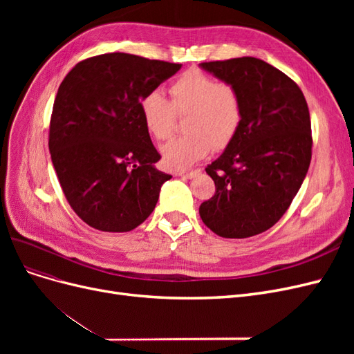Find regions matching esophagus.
<instances>
[{
	"label": "esophagus",
	"mask_w": 354,
	"mask_h": 354,
	"mask_svg": "<svg viewBox=\"0 0 354 354\" xmlns=\"http://www.w3.org/2000/svg\"><path fill=\"white\" fill-rule=\"evenodd\" d=\"M199 174V169H190V171H180V173H176V176H183L186 178H194L195 176Z\"/></svg>",
	"instance_id": "1"
}]
</instances>
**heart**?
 I'll use <instances>...</instances> for the list:
<instances>
[{"label":"heart","mask_w":354,"mask_h":354,"mask_svg":"<svg viewBox=\"0 0 354 354\" xmlns=\"http://www.w3.org/2000/svg\"><path fill=\"white\" fill-rule=\"evenodd\" d=\"M171 102L159 90L140 99V115L147 133L155 140L173 134L177 115H186L183 136L162 147V159L169 169H186L196 160L226 147L242 125V97L233 84L217 81L201 71L181 73L169 85Z\"/></svg>","instance_id":"obj_1"}]
</instances>
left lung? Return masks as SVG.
Wrapping results in <instances>:
<instances>
[{
    "mask_svg": "<svg viewBox=\"0 0 354 354\" xmlns=\"http://www.w3.org/2000/svg\"><path fill=\"white\" fill-rule=\"evenodd\" d=\"M199 66L233 84L243 106L238 134L205 168L216 194L199 216L221 238H250L279 221L303 185L313 145L307 102L291 78L260 59Z\"/></svg>",
    "mask_w": 354,
    "mask_h": 354,
    "instance_id": "8db88e82",
    "label": "left lung"
}]
</instances>
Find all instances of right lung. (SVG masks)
Wrapping results in <instances>:
<instances>
[{
    "label": "right lung",
    "instance_id": "1",
    "mask_svg": "<svg viewBox=\"0 0 354 354\" xmlns=\"http://www.w3.org/2000/svg\"><path fill=\"white\" fill-rule=\"evenodd\" d=\"M181 68L127 53L77 63L53 104L48 149L71 208L102 232L142 224L171 178L140 115V99Z\"/></svg>",
    "mask_w": 354,
    "mask_h": 354
}]
</instances>
